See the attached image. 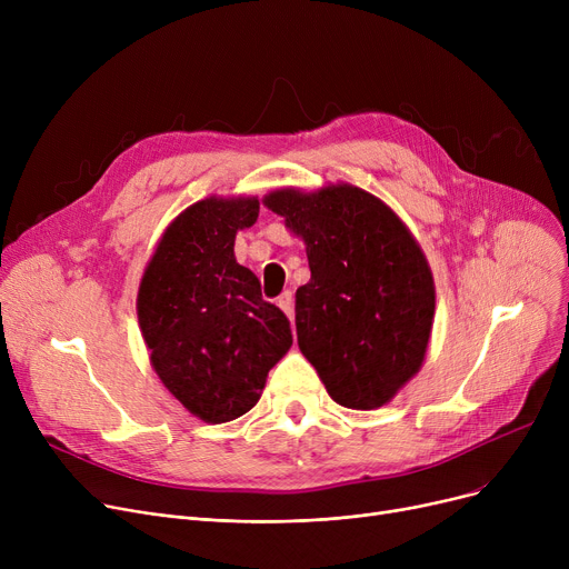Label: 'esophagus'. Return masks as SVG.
<instances>
[{
    "label": "esophagus",
    "instance_id": "esophagus-1",
    "mask_svg": "<svg viewBox=\"0 0 569 569\" xmlns=\"http://www.w3.org/2000/svg\"><path fill=\"white\" fill-rule=\"evenodd\" d=\"M277 305L283 309V313L292 320V316H295V297H292V292L290 290H286V292H281V297L277 300Z\"/></svg>",
    "mask_w": 569,
    "mask_h": 569
}]
</instances>
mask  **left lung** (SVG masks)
Here are the masks:
<instances>
[{
	"label": "left lung",
	"mask_w": 569,
	"mask_h": 569,
	"mask_svg": "<svg viewBox=\"0 0 569 569\" xmlns=\"http://www.w3.org/2000/svg\"><path fill=\"white\" fill-rule=\"evenodd\" d=\"M264 204L307 244L311 279L295 295L302 355L339 406L380 408L420 371L431 337L436 290L420 244L350 184L281 189Z\"/></svg>",
	"instance_id": "obj_1"
}]
</instances>
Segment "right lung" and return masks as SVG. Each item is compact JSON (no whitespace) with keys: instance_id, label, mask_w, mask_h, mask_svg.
Wrapping results in <instances>:
<instances>
[{"instance_id":"right-lung-1","label":"right lung","mask_w":569,"mask_h":569,"mask_svg":"<svg viewBox=\"0 0 569 569\" xmlns=\"http://www.w3.org/2000/svg\"><path fill=\"white\" fill-rule=\"evenodd\" d=\"M256 198H207L163 232L138 290V320L152 367L189 412L209 425L249 412L292 346L290 320L262 300L260 281L234 260V234L258 219Z\"/></svg>"}]
</instances>
